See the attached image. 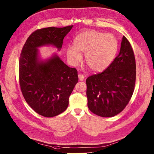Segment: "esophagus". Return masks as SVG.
<instances>
[{"label":"esophagus","mask_w":154,"mask_h":154,"mask_svg":"<svg viewBox=\"0 0 154 154\" xmlns=\"http://www.w3.org/2000/svg\"><path fill=\"white\" fill-rule=\"evenodd\" d=\"M78 77H79V79L81 81L85 79V77H84V75H83L82 74H79L78 75Z\"/></svg>","instance_id":"1"}]
</instances>
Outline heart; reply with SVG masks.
<instances>
[{
    "label": "heart",
    "mask_w": 154,
    "mask_h": 154,
    "mask_svg": "<svg viewBox=\"0 0 154 154\" xmlns=\"http://www.w3.org/2000/svg\"><path fill=\"white\" fill-rule=\"evenodd\" d=\"M74 46H68V58L73 65H77L85 54V63L94 72H99L110 64L117 50V41L112 34L95 30L79 33L73 42Z\"/></svg>",
    "instance_id": "heart-1"
}]
</instances>
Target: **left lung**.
Here are the masks:
<instances>
[{
	"label": "left lung",
	"mask_w": 154,
	"mask_h": 154,
	"mask_svg": "<svg viewBox=\"0 0 154 154\" xmlns=\"http://www.w3.org/2000/svg\"><path fill=\"white\" fill-rule=\"evenodd\" d=\"M136 64L130 42L122 37L119 55L101 73L87 78L86 95L90 110L103 117H113L129 103L134 91Z\"/></svg>",
	"instance_id": "left-lung-1"
}]
</instances>
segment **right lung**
I'll list each match as a JSON object with an SVG mask.
<instances>
[{
    "instance_id": "1",
    "label": "right lung",
    "mask_w": 154,
    "mask_h": 154,
    "mask_svg": "<svg viewBox=\"0 0 154 154\" xmlns=\"http://www.w3.org/2000/svg\"><path fill=\"white\" fill-rule=\"evenodd\" d=\"M72 27L37 29L26 40L20 55L22 94L29 106L44 117H54L66 109L79 78L77 70L68 67L57 54L45 60L39 59L37 48L52 45L60 51L64 37Z\"/></svg>"
}]
</instances>
